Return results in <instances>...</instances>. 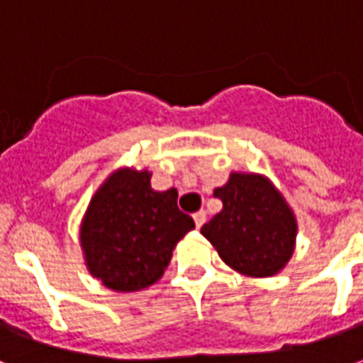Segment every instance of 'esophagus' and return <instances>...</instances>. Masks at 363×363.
<instances>
[{"instance_id": "esophagus-1", "label": "esophagus", "mask_w": 363, "mask_h": 363, "mask_svg": "<svg viewBox=\"0 0 363 363\" xmlns=\"http://www.w3.org/2000/svg\"><path fill=\"white\" fill-rule=\"evenodd\" d=\"M192 218H194V223H196V228H202V225H204V221H206V212H204V210H200V212L194 213Z\"/></svg>"}]
</instances>
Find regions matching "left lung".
<instances>
[{
	"instance_id": "8db88e82",
	"label": "left lung",
	"mask_w": 363,
	"mask_h": 363,
	"mask_svg": "<svg viewBox=\"0 0 363 363\" xmlns=\"http://www.w3.org/2000/svg\"><path fill=\"white\" fill-rule=\"evenodd\" d=\"M223 202L200 233L220 259L249 278L281 272L296 251L297 220L272 181L259 173H233L213 190Z\"/></svg>"
}]
</instances>
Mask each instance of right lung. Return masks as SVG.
<instances>
[{
  "mask_svg": "<svg viewBox=\"0 0 363 363\" xmlns=\"http://www.w3.org/2000/svg\"><path fill=\"white\" fill-rule=\"evenodd\" d=\"M177 189H151L147 169L120 167L91 196L79 225L85 267L112 291L153 286L182 237L194 229L177 208Z\"/></svg>",
  "mask_w": 363,
  "mask_h": 363,
  "instance_id": "1",
  "label": "right lung"
}]
</instances>
